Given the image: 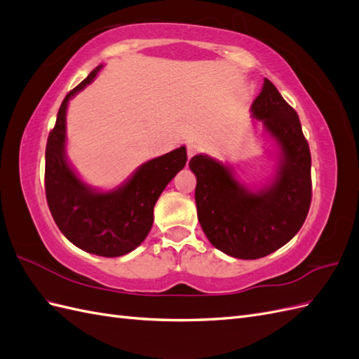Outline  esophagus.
I'll return each mask as SVG.
<instances>
[{"label":"esophagus","mask_w":359,"mask_h":359,"mask_svg":"<svg viewBox=\"0 0 359 359\" xmlns=\"http://www.w3.org/2000/svg\"><path fill=\"white\" fill-rule=\"evenodd\" d=\"M200 146H197V144H194V142H189L188 144V147H187V153H188V159H191L192 156H196L197 153H200Z\"/></svg>","instance_id":"34e87169"}]
</instances>
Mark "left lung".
<instances>
[{"instance_id":"left-lung-1","label":"left lung","mask_w":359,"mask_h":359,"mask_svg":"<svg viewBox=\"0 0 359 359\" xmlns=\"http://www.w3.org/2000/svg\"><path fill=\"white\" fill-rule=\"evenodd\" d=\"M251 111L281 150L271 187L251 192L224 163L206 155L189 161L204 234L215 248L243 260L264 257L287 243L301 230L311 204V155L296 111L269 79Z\"/></svg>"}]
</instances>
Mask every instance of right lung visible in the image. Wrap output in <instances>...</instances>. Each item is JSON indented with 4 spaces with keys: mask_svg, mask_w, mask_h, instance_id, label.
Here are the masks:
<instances>
[{
    "mask_svg": "<svg viewBox=\"0 0 359 359\" xmlns=\"http://www.w3.org/2000/svg\"><path fill=\"white\" fill-rule=\"evenodd\" d=\"M102 66L70 90L49 132L45 151V192L60 231L78 248L102 257H118L135 250L153 224V208L171 179L185 167L187 149L147 161L125 185L97 192L87 187L66 161L67 102L95 79Z\"/></svg>",
    "mask_w": 359,
    "mask_h": 359,
    "instance_id": "add662e5",
    "label": "right lung"
}]
</instances>
